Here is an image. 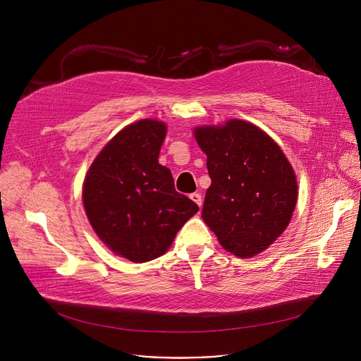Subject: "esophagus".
<instances>
[{"label":"esophagus","instance_id":"esophagus-1","mask_svg":"<svg viewBox=\"0 0 361 361\" xmlns=\"http://www.w3.org/2000/svg\"><path fill=\"white\" fill-rule=\"evenodd\" d=\"M190 198L198 205V207H201V204H202V198H201V194L200 192H192V194H190Z\"/></svg>","mask_w":361,"mask_h":361}]
</instances>
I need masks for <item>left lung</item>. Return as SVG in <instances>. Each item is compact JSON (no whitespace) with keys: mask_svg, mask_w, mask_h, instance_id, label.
Segmentation results:
<instances>
[{"mask_svg":"<svg viewBox=\"0 0 361 361\" xmlns=\"http://www.w3.org/2000/svg\"><path fill=\"white\" fill-rule=\"evenodd\" d=\"M212 185L201 217L224 250L248 259L286 230L297 202L291 164L276 141L243 120L194 130Z\"/></svg>","mask_w":361,"mask_h":361,"instance_id":"left-lung-1","label":"left lung"}]
</instances>
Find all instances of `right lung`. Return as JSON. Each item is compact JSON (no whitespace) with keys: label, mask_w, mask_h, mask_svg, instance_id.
Masks as SVG:
<instances>
[{"label":"right lung","mask_w":361,"mask_h":361,"mask_svg":"<svg viewBox=\"0 0 361 361\" xmlns=\"http://www.w3.org/2000/svg\"><path fill=\"white\" fill-rule=\"evenodd\" d=\"M166 134V124L157 120L127 126L101 149L84 180V209L94 231L134 263L163 255L198 212L159 163Z\"/></svg>","instance_id":"1"}]
</instances>
